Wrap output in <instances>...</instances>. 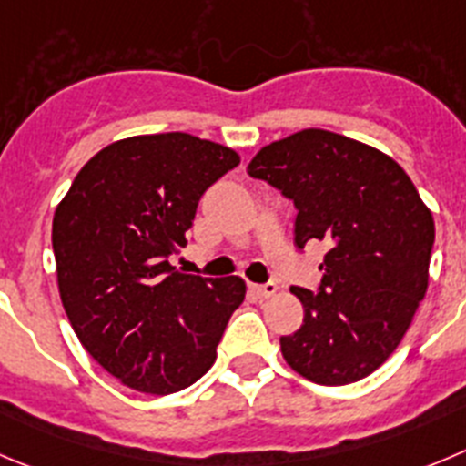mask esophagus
I'll use <instances>...</instances> for the list:
<instances>
[{"label":"esophagus","mask_w":466,"mask_h":466,"mask_svg":"<svg viewBox=\"0 0 466 466\" xmlns=\"http://www.w3.org/2000/svg\"><path fill=\"white\" fill-rule=\"evenodd\" d=\"M254 290L258 292V297H272L277 295L279 286L274 281H268V283H258V286H254Z\"/></svg>","instance_id":"obj_1"}]
</instances>
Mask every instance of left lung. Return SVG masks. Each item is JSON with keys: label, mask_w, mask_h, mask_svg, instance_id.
Listing matches in <instances>:
<instances>
[{"label": "left lung", "mask_w": 466, "mask_h": 466, "mask_svg": "<svg viewBox=\"0 0 466 466\" xmlns=\"http://www.w3.org/2000/svg\"><path fill=\"white\" fill-rule=\"evenodd\" d=\"M247 174L295 203V245L325 242L318 290L292 286L302 327L281 336L292 370L325 387L378 370L428 290L435 221L410 176L380 150L327 130L265 146Z\"/></svg>", "instance_id": "left-lung-1"}]
</instances>
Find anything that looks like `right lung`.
<instances>
[{
	"label": "right lung",
	"mask_w": 466,
	"mask_h": 466,
	"mask_svg": "<svg viewBox=\"0 0 466 466\" xmlns=\"http://www.w3.org/2000/svg\"><path fill=\"white\" fill-rule=\"evenodd\" d=\"M238 153L185 132L130 137L93 155L52 221L61 302L79 343L126 387L155 396L210 370L240 277L178 272L201 197Z\"/></svg>",
	"instance_id": "add662e5"
}]
</instances>
